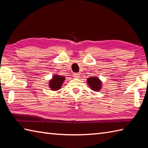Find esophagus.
Returning a JSON list of instances; mask_svg holds the SVG:
<instances>
[{
  "label": "esophagus",
  "instance_id": "34e87169",
  "mask_svg": "<svg viewBox=\"0 0 148 148\" xmlns=\"http://www.w3.org/2000/svg\"><path fill=\"white\" fill-rule=\"evenodd\" d=\"M73 76H74V77H79V73H74V74H73Z\"/></svg>",
  "mask_w": 148,
  "mask_h": 148
}]
</instances>
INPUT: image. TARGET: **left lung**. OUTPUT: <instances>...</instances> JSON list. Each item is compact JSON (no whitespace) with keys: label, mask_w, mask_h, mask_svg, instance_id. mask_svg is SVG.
<instances>
[{"label":"left lung","mask_w":148,"mask_h":148,"mask_svg":"<svg viewBox=\"0 0 148 148\" xmlns=\"http://www.w3.org/2000/svg\"><path fill=\"white\" fill-rule=\"evenodd\" d=\"M87 83L88 84L90 87L95 92H98L101 88V82L99 80V78L96 77H90L87 80Z\"/></svg>","instance_id":"8db88e82"}]
</instances>
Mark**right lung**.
Listing matches in <instances>:
<instances>
[{
  "mask_svg": "<svg viewBox=\"0 0 148 148\" xmlns=\"http://www.w3.org/2000/svg\"><path fill=\"white\" fill-rule=\"evenodd\" d=\"M65 80V77H62L58 75L53 76L52 79L49 81V87L52 90H58L61 88L62 83Z\"/></svg>",
  "mask_w": 148,
  "mask_h": 148,
  "instance_id": "obj_1",
  "label": "right lung"
}]
</instances>
